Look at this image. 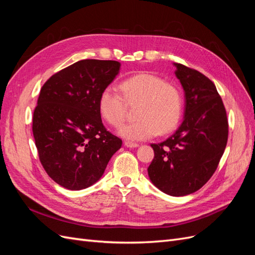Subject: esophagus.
Listing matches in <instances>:
<instances>
[{"label": "esophagus", "instance_id": "obj_1", "mask_svg": "<svg viewBox=\"0 0 255 255\" xmlns=\"http://www.w3.org/2000/svg\"><path fill=\"white\" fill-rule=\"evenodd\" d=\"M125 145L128 146V148H137L139 143L137 142H132V141H125Z\"/></svg>", "mask_w": 255, "mask_h": 255}]
</instances>
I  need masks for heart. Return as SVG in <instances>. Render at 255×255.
<instances>
[{"mask_svg": "<svg viewBox=\"0 0 255 255\" xmlns=\"http://www.w3.org/2000/svg\"><path fill=\"white\" fill-rule=\"evenodd\" d=\"M122 95L113 87L105 88L99 97L101 117L114 128L126 121L128 105H136V121L123 126L119 134L128 140H146L172 132L183 114V95L172 83L150 72H140L122 81ZM124 97H122V96Z\"/></svg>", "mask_w": 255, "mask_h": 255, "instance_id": "b5f03b06", "label": "heart"}]
</instances>
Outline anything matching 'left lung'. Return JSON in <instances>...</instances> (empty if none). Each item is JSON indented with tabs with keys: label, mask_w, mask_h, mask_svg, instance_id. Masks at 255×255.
Segmentation results:
<instances>
[{
	"label": "left lung",
	"mask_w": 255,
	"mask_h": 255,
	"mask_svg": "<svg viewBox=\"0 0 255 255\" xmlns=\"http://www.w3.org/2000/svg\"><path fill=\"white\" fill-rule=\"evenodd\" d=\"M185 91L184 121L160 143H152L150 180L167 195L182 197L201 188L218 167L227 146L229 123L215 84L204 74L174 64Z\"/></svg>",
	"instance_id": "obj_1"
}]
</instances>
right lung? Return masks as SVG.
Instances as JSON below:
<instances>
[{
	"label": "right lung",
	"mask_w": 255,
	"mask_h": 255,
	"mask_svg": "<svg viewBox=\"0 0 255 255\" xmlns=\"http://www.w3.org/2000/svg\"><path fill=\"white\" fill-rule=\"evenodd\" d=\"M120 66L116 60L83 59L41 87L33 115L35 144L45 172L60 186H91L121 148L122 140L105 128L98 107Z\"/></svg>",
	"instance_id": "add662e5"
}]
</instances>
